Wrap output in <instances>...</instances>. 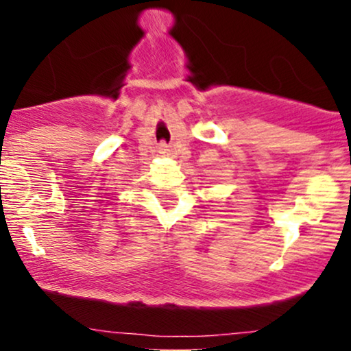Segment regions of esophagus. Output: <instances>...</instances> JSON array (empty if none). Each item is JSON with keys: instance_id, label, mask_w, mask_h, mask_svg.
<instances>
[{"instance_id": "esophagus-1", "label": "esophagus", "mask_w": 351, "mask_h": 351, "mask_svg": "<svg viewBox=\"0 0 351 351\" xmlns=\"http://www.w3.org/2000/svg\"><path fill=\"white\" fill-rule=\"evenodd\" d=\"M158 152L162 153V155H167V153L170 152V150H168V145L167 143H160L158 145Z\"/></svg>"}]
</instances>
